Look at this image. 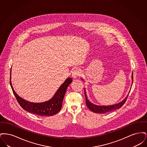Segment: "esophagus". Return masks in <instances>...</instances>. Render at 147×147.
I'll return each mask as SVG.
<instances>
[{
    "label": "esophagus",
    "mask_w": 147,
    "mask_h": 147,
    "mask_svg": "<svg viewBox=\"0 0 147 147\" xmlns=\"http://www.w3.org/2000/svg\"><path fill=\"white\" fill-rule=\"evenodd\" d=\"M80 73H81L80 70L78 69H76L73 71L71 76L73 78H77V77L80 75Z\"/></svg>",
    "instance_id": "1"
}]
</instances>
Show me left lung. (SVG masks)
Returning <instances> with one entry per match:
<instances>
[{
    "label": "left lung",
    "mask_w": 147,
    "mask_h": 147,
    "mask_svg": "<svg viewBox=\"0 0 147 147\" xmlns=\"http://www.w3.org/2000/svg\"><path fill=\"white\" fill-rule=\"evenodd\" d=\"M133 73H132V84H133ZM84 93H85V96L86 104L88 106V107L92 112L99 113H105L107 112H111L112 111L116 110L117 109H119V108H121L125 103V102L127 100V98H128V94H128L126 98H125L121 102H119L118 104H116L115 105H109V106H99V105H94V104L91 103L90 101H89V100L88 99L87 96H86V95L85 89H84Z\"/></svg>",
    "instance_id": "obj_1"
}]
</instances>
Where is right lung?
Returning a JSON list of instances; mask_svg holds the SVG:
<instances>
[{
    "instance_id": "1",
    "label": "right lung",
    "mask_w": 147,
    "mask_h": 147,
    "mask_svg": "<svg viewBox=\"0 0 147 147\" xmlns=\"http://www.w3.org/2000/svg\"><path fill=\"white\" fill-rule=\"evenodd\" d=\"M11 69L10 70V86L18 102L24 110L42 116H53L61 110L62 106L63 98L67 89L72 82L71 78H68L56 91L55 95L49 101L43 102L34 103L24 100L20 97L14 91L11 82Z\"/></svg>"
}]
</instances>
